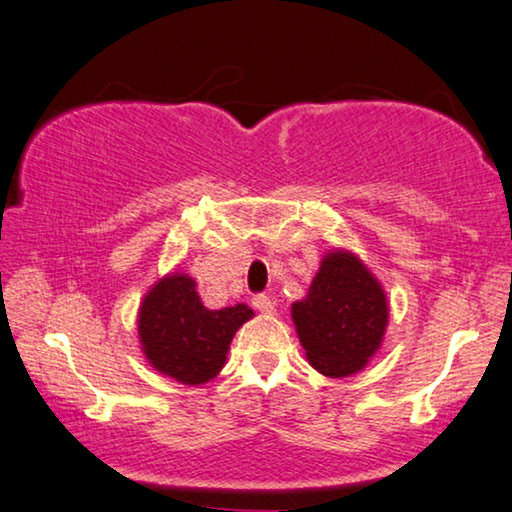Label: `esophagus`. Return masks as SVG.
<instances>
[{"instance_id": "1", "label": "esophagus", "mask_w": 512, "mask_h": 512, "mask_svg": "<svg viewBox=\"0 0 512 512\" xmlns=\"http://www.w3.org/2000/svg\"><path fill=\"white\" fill-rule=\"evenodd\" d=\"M253 306L259 313H276V304H273V299L266 297V294H257V297H253Z\"/></svg>"}]
</instances>
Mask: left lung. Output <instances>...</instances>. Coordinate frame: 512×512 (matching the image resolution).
Here are the masks:
<instances>
[{
  "label": "left lung",
  "instance_id": "left-lung-1",
  "mask_svg": "<svg viewBox=\"0 0 512 512\" xmlns=\"http://www.w3.org/2000/svg\"><path fill=\"white\" fill-rule=\"evenodd\" d=\"M387 318L390 308L383 285L348 250L327 253L306 299L292 304L306 359L329 378L364 369L383 343Z\"/></svg>",
  "mask_w": 512,
  "mask_h": 512
}]
</instances>
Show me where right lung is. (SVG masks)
<instances>
[{"label": "right lung", "instance_id": "1", "mask_svg": "<svg viewBox=\"0 0 512 512\" xmlns=\"http://www.w3.org/2000/svg\"><path fill=\"white\" fill-rule=\"evenodd\" d=\"M253 308L208 311L187 273H169L150 287L139 308L141 350L155 371L183 385H204L227 362L229 343Z\"/></svg>", "mask_w": 512, "mask_h": 512}]
</instances>
